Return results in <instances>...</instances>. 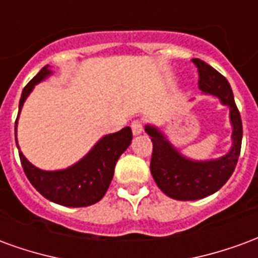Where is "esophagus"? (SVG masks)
I'll return each mask as SVG.
<instances>
[{"label": "esophagus", "instance_id": "1", "mask_svg": "<svg viewBox=\"0 0 258 258\" xmlns=\"http://www.w3.org/2000/svg\"><path fill=\"white\" fill-rule=\"evenodd\" d=\"M131 130H133L134 134H141L142 130H144V121L142 120H134L131 123Z\"/></svg>", "mask_w": 258, "mask_h": 258}]
</instances>
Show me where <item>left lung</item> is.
I'll return each instance as SVG.
<instances>
[{
  "label": "left lung",
  "mask_w": 258,
  "mask_h": 258,
  "mask_svg": "<svg viewBox=\"0 0 258 258\" xmlns=\"http://www.w3.org/2000/svg\"><path fill=\"white\" fill-rule=\"evenodd\" d=\"M199 73V88L207 94L218 96L229 106L232 123L233 145L225 156L210 162L188 160L174 149L157 128L146 125L151 135L153 151L151 173L162 192L175 200H196L214 194L227 182L236 167L242 146V118L228 80L200 59H192Z\"/></svg>",
  "instance_id": "1"
}]
</instances>
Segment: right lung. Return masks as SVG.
Instances as JSON below:
<instances>
[{"instance_id":"obj_1","label":"right lung","mask_w":258,"mask_h":258,"mask_svg":"<svg viewBox=\"0 0 258 258\" xmlns=\"http://www.w3.org/2000/svg\"><path fill=\"white\" fill-rule=\"evenodd\" d=\"M49 73L51 72L48 70V66H45L23 88L19 102V113L34 85L45 79ZM16 124L18 117L15 127ZM131 140L133 131L130 127H124L114 134L103 137L79 163L59 171H44L34 167L27 162L22 152H19L20 163L26 177L44 198L68 207H85L99 202L105 196L113 178L118 157L128 148Z\"/></svg>"}]
</instances>
